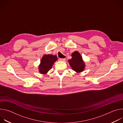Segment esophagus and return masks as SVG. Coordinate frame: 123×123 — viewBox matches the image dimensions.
I'll return each instance as SVG.
<instances>
[{
    "mask_svg": "<svg viewBox=\"0 0 123 123\" xmlns=\"http://www.w3.org/2000/svg\"><path fill=\"white\" fill-rule=\"evenodd\" d=\"M60 60L62 61H65L66 58H60Z\"/></svg>",
    "mask_w": 123,
    "mask_h": 123,
    "instance_id": "obj_1",
    "label": "esophagus"
}]
</instances>
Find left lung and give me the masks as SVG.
<instances>
[{
	"mask_svg": "<svg viewBox=\"0 0 123 123\" xmlns=\"http://www.w3.org/2000/svg\"><path fill=\"white\" fill-rule=\"evenodd\" d=\"M72 59L68 60L72 68L76 73L83 72L85 68V64L81 55L77 51H75L72 53Z\"/></svg>",
	"mask_w": 123,
	"mask_h": 123,
	"instance_id": "1",
	"label": "left lung"
}]
</instances>
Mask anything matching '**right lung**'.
I'll return each mask as SVG.
<instances>
[{
  "mask_svg": "<svg viewBox=\"0 0 123 123\" xmlns=\"http://www.w3.org/2000/svg\"><path fill=\"white\" fill-rule=\"evenodd\" d=\"M57 60V57L56 55H44L38 67L39 73L43 74H46L51 68L52 65Z\"/></svg>",
  "mask_w": 123,
  "mask_h": 123,
  "instance_id": "1",
  "label": "right lung"
}]
</instances>
